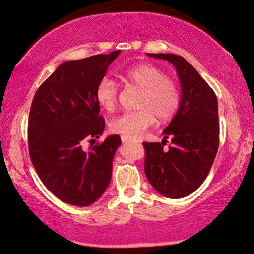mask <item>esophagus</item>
Returning a JSON list of instances; mask_svg holds the SVG:
<instances>
[{
    "instance_id": "obj_1",
    "label": "esophagus",
    "mask_w": 254,
    "mask_h": 254,
    "mask_svg": "<svg viewBox=\"0 0 254 254\" xmlns=\"http://www.w3.org/2000/svg\"><path fill=\"white\" fill-rule=\"evenodd\" d=\"M122 141H123L124 144H127V143H132V139H130V138H127V137H122Z\"/></svg>"
}]
</instances>
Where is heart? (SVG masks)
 <instances>
[{
	"label": "heart",
	"mask_w": 254,
	"mask_h": 254,
	"mask_svg": "<svg viewBox=\"0 0 254 254\" xmlns=\"http://www.w3.org/2000/svg\"><path fill=\"white\" fill-rule=\"evenodd\" d=\"M121 77L125 87L139 90L136 101L138 110L114 118L110 122V130L114 133L137 139L154 124L155 117L165 122L177 113L180 106V90L164 70L148 64H139L125 69ZM95 95L104 110L113 111L118 103L120 89L114 80L103 77L97 83Z\"/></svg>",
	"instance_id": "heart-1"
}]
</instances>
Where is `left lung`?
Segmentation results:
<instances>
[{"label": "left lung", "mask_w": 254, "mask_h": 254, "mask_svg": "<svg viewBox=\"0 0 254 254\" xmlns=\"http://www.w3.org/2000/svg\"><path fill=\"white\" fill-rule=\"evenodd\" d=\"M172 63L181 84L178 113L164 130L161 143H143L147 180L161 195L181 198L207 178L219 144L218 103L214 90L185 58L171 53H147ZM168 137L172 145H164Z\"/></svg>", "instance_id": "left-lung-1"}]
</instances>
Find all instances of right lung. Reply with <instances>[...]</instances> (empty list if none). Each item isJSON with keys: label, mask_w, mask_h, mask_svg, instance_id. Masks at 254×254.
<instances>
[{"label": "right lung", "mask_w": 254, "mask_h": 254, "mask_svg": "<svg viewBox=\"0 0 254 254\" xmlns=\"http://www.w3.org/2000/svg\"><path fill=\"white\" fill-rule=\"evenodd\" d=\"M121 51L63 63L40 84L28 122L29 153L45 187L65 203L87 207L110 184L118 134L95 143L104 130L96 86Z\"/></svg>", "instance_id": "add662e5"}]
</instances>
